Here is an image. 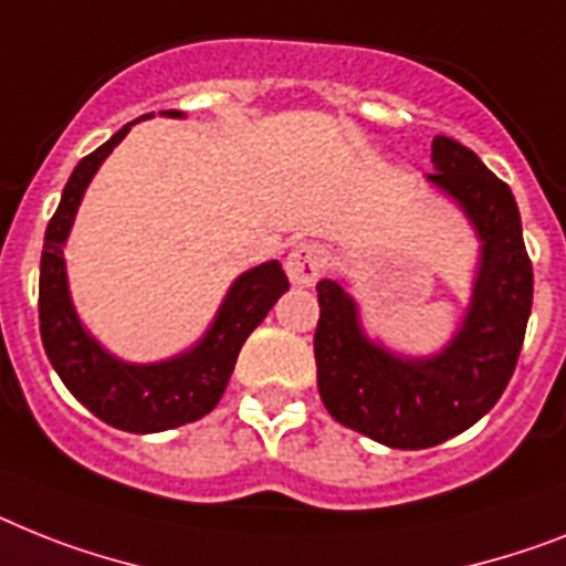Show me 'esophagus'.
<instances>
[{"label": "esophagus", "mask_w": 566, "mask_h": 566, "mask_svg": "<svg viewBox=\"0 0 566 566\" xmlns=\"http://www.w3.org/2000/svg\"><path fill=\"white\" fill-rule=\"evenodd\" d=\"M326 249L324 245H317V242H301V245H294L292 254L286 256V272L292 277V283L297 286H312L326 269Z\"/></svg>", "instance_id": "esophagus-1"}]
</instances>
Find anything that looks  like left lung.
<instances>
[{"label": "left lung", "mask_w": 566, "mask_h": 566, "mask_svg": "<svg viewBox=\"0 0 566 566\" xmlns=\"http://www.w3.org/2000/svg\"><path fill=\"white\" fill-rule=\"evenodd\" d=\"M431 161L428 179L454 196L483 240L474 303L451 347L401 361L364 338L338 283H317L321 399L340 424L390 448L440 446L485 417L515 373L532 312V260L506 181L446 135L433 138Z\"/></svg>", "instance_id": "obj_1"}]
</instances>
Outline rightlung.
I'll return each instance as SVG.
<instances>
[{
  "mask_svg": "<svg viewBox=\"0 0 566 566\" xmlns=\"http://www.w3.org/2000/svg\"><path fill=\"white\" fill-rule=\"evenodd\" d=\"M126 133L129 124L112 135L109 142L101 144L95 153L81 158L45 228L40 260V335L45 356L54 364L63 385L97 419L129 433H156L193 422L217 408L242 344L269 315L280 294L286 292L289 280L280 263H263L260 269L242 274L228 292L213 329L193 353L176 361L133 367L106 356L83 333L81 321L72 310L69 286H65L63 242L69 237L83 190Z\"/></svg>",
  "mask_w": 566,
  "mask_h": 566,
  "instance_id": "1",
  "label": "right lung"
}]
</instances>
